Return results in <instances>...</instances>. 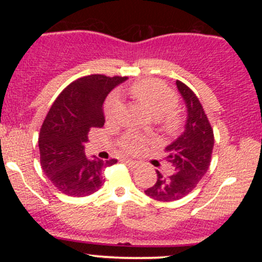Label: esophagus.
Returning <instances> with one entry per match:
<instances>
[{
	"instance_id": "1",
	"label": "esophagus",
	"mask_w": 262,
	"mask_h": 262,
	"mask_svg": "<svg viewBox=\"0 0 262 262\" xmlns=\"http://www.w3.org/2000/svg\"><path fill=\"white\" fill-rule=\"evenodd\" d=\"M123 162H125V165L129 167H132V169H137V167L140 165V162L130 160V159H123Z\"/></svg>"
}]
</instances>
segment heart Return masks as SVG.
<instances>
[{
    "label": "heart",
    "mask_w": 262,
    "mask_h": 262,
    "mask_svg": "<svg viewBox=\"0 0 262 262\" xmlns=\"http://www.w3.org/2000/svg\"><path fill=\"white\" fill-rule=\"evenodd\" d=\"M130 95L145 108L167 132H176L181 125V117L175 107L177 106V95L166 83L159 80H141L130 87ZM119 108L117 96H111L104 104V116L112 121ZM146 140L137 134L125 135L122 140L123 149L127 152H139L145 146Z\"/></svg>",
    "instance_id": "b5f03b06"
}]
</instances>
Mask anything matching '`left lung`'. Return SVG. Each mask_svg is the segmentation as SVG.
Segmentation results:
<instances>
[{
  "instance_id": "left-lung-1",
  "label": "left lung",
  "mask_w": 262,
  "mask_h": 262,
  "mask_svg": "<svg viewBox=\"0 0 262 262\" xmlns=\"http://www.w3.org/2000/svg\"><path fill=\"white\" fill-rule=\"evenodd\" d=\"M176 87L185 102L187 118L182 134L165 148L166 160L175 173L164 177L156 171L155 185L144 191L161 202L177 201L194 189L208 170L214 145L213 129L197 96L181 81H176Z\"/></svg>"
}]
</instances>
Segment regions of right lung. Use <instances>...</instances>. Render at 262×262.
<instances>
[{
  "mask_svg": "<svg viewBox=\"0 0 262 262\" xmlns=\"http://www.w3.org/2000/svg\"><path fill=\"white\" fill-rule=\"evenodd\" d=\"M127 77L90 75L74 81L58 96L45 117L39 134L43 171L62 193L85 197L103 185V171L116 159L102 161L86 156L87 134L104 124L103 102Z\"/></svg>",
  "mask_w": 262,
  "mask_h": 262,
  "instance_id": "obj_1",
  "label": "right lung"
}]
</instances>
